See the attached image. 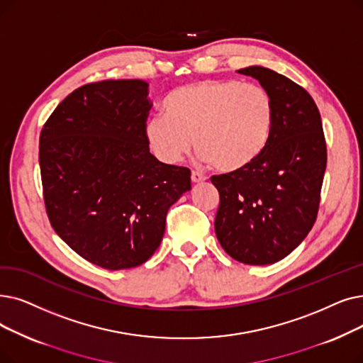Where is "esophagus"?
Segmentation results:
<instances>
[{
  "label": "esophagus",
  "mask_w": 363,
  "mask_h": 363,
  "mask_svg": "<svg viewBox=\"0 0 363 363\" xmlns=\"http://www.w3.org/2000/svg\"><path fill=\"white\" fill-rule=\"evenodd\" d=\"M204 179H206V177H204L203 173H200V172H191V181H193V184L203 182Z\"/></svg>",
  "instance_id": "1"
}]
</instances>
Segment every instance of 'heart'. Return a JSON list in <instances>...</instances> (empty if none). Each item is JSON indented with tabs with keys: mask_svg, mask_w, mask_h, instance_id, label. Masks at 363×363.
<instances>
[{
	"mask_svg": "<svg viewBox=\"0 0 363 363\" xmlns=\"http://www.w3.org/2000/svg\"><path fill=\"white\" fill-rule=\"evenodd\" d=\"M164 113L145 124L148 144L162 162L178 163L194 139L200 160L227 173L259 159L274 121L269 93L235 80H201L173 89Z\"/></svg>",
	"mask_w": 363,
	"mask_h": 363,
	"instance_id": "1",
	"label": "heart"
}]
</instances>
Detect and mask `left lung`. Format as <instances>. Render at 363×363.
<instances>
[{
    "instance_id": "left-lung-1",
    "label": "left lung",
    "mask_w": 363,
    "mask_h": 363,
    "mask_svg": "<svg viewBox=\"0 0 363 363\" xmlns=\"http://www.w3.org/2000/svg\"><path fill=\"white\" fill-rule=\"evenodd\" d=\"M238 72L269 93L274 121L257 162L211 178L219 191L215 233L235 261L267 265L301 245L316 220L326 144L319 109L301 86L259 65Z\"/></svg>"
}]
</instances>
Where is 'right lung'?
Masks as SVG:
<instances>
[{
  "label": "right lung",
  "mask_w": 363,
  "mask_h": 363,
  "mask_svg": "<svg viewBox=\"0 0 363 363\" xmlns=\"http://www.w3.org/2000/svg\"><path fill=\"white\" fill-rule=\"evenodd\" d=\"M148 83L78 87L40 135L45 211L59 238L106 270L144 264L160 246L166 213L191 190V172L150 152Z\"/></svg>",
  "instance_id": "right-lung-1"
}]
</instances>
